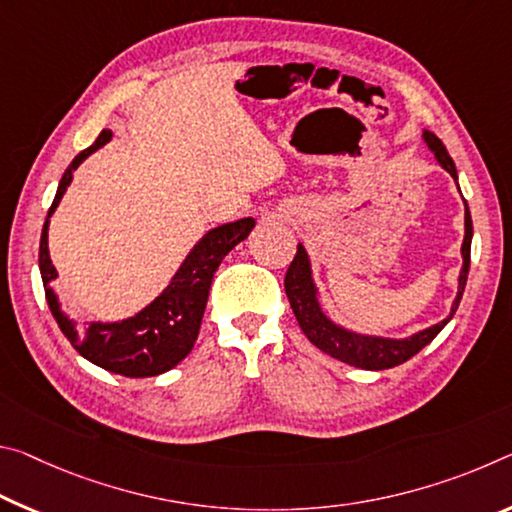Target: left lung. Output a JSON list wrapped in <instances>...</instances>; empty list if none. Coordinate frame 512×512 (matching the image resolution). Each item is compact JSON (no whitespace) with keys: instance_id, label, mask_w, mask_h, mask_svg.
Returning a JSON list of instances; mask_svg holds the SVG:
<instances>
[{"instance_id":"left-lung-1","label":"left lung","mask_w":512,"mask_h":512,"mask_svg":"<svg viewBox=\"0 0 512 512\" xmlns=\"http://www.w3.org/2000/svg\"><path fill=\"white\" fill-rule=\"evenodd\" d=\"M424 141L428 145V150L435 154V159L440 161V166L449 173L453 180H458V170L453 159L446 152L444 143L437 139L433 132H424ZM460 191V186H458ZM472 214H469V207L465 202V239H462V269L458 275V294L456 300L451 305V314L446 316L444 321L435 323V326L419 330L415 335L403 337V339H392V337H376V335H360V332L346 330L342 326H337L335 321L328 319L326 312L319 303V289L314 285L312 278V264L310 257H307V250L303 243H298L296 257L294 262L289 264L287 275H285V291L289 298L291 310L296 314V321L300 330L305 332V337L310 342L321 348L323 353H328L330 358L342 360L346 364H353V367L360 369H369V371H383V369H392L396 364L408 362L412 355H417L421 348L428 346L433 339L440 335V330L453 319L456 314L462 291H465L467 285V273H469V253H472Z\"/></svg>"}]
</instances>
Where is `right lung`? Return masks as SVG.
Segmentation results:
<instances>
[{
  "label": "right lung",
  "mask_w": 512,
  "mask_h": 512,
  "mask_svg": "<svg viewBox=\"0 0 512 512\" xmlns=\"http://www.w3.org/2000/svg\"><path fill=\"white\" fill-rule=\"evenodd\" d=\"M109 141L111 129H102V134L97 136L91 148L79 152L63 173L45 218L43 234H40L38 266L52 316L81 358L111 373H120V376L150 378L177 367L191 353L198 339L214 273L221 266L223 257L248 237L255 227V218H239V221L209 230L186 255L170 285L139 314L113 323L93 321L88 326H77V321L61 310L59 296L52 289V282L59 273H56L50 259L47 230H50V216L59 207L63 193L72 182V170H77L81 161L91 157L97 148H102Z\"/></svg>",
  "instance_id": "1"
}]
</instances>
